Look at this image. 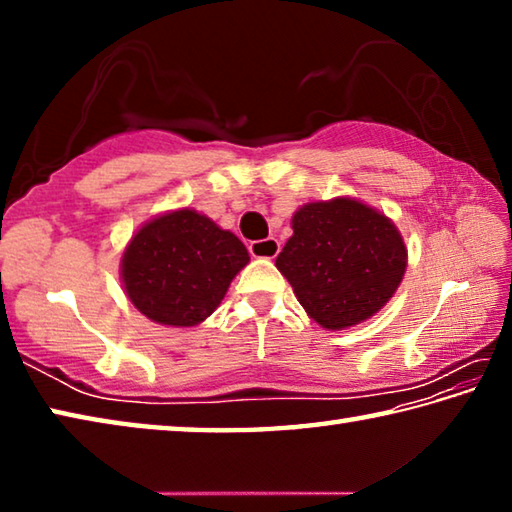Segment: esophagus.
Returning a JSON list of instances; mask_svg holds the SVG:
<instances>
[{
    "mask_svg": "<svg viewBox=\"0 0 512 512\" xmlns=\"http://www.w3.org/2000/svg\"><path fill=\"white\" fill-rule=\"evenodd\" d=\"M250 255L257 259H273L277 253H280V241L268 237V239H259V241H250Z\"/></svg>",
    "mask_w": 512,
    "mask_h": 512,
    "instance_id": "esophagus-1",
    "label": "esophagus"
}]
</instances>
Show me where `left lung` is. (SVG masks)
Masks as SVG:
<instances>
[{
	"instance_id": "left-lung-1",
	"label": "left lung",
	"mask_w": 512,
	"mask_h": 512,
	"mask_svg": "<svg viewBox=\"0 0 512 512\" xmlns=\"http://www.w3.org/2000/svg\"><path fill=\"white\" fill-rule=\"evenodd\" d=\"M307 314L325 329L361 323L386 305L406 271L391 219L354 198L309 203L275 259Z\"/></svg>"
}]
</instances>
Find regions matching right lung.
Wrapping results in <instances>:
<instances>
[{
  "instance_id": "add662e5",
  "label": "right lung",
  "mask_w": 512,
  "mask_h": 512,
  "mask_svg": "<svg viewBox=\"0 0 512 512\" xmlns=\"http://www.w3.org/2000/svg\"><path fill=\"white\" fill-rule=\"evenodd\" d=\"M248 250L194 210L169 212L137 230L121 257L126 296L160 325L192 327L221 305Z\"/></svg>"
}]
</instances>
